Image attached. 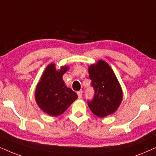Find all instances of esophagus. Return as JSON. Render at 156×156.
<instances>
[{"instance_id": "1", "label": "esophagus", "mask_w": 156, "mask_h": 156, "mask_svg": "<svg viewBox=\"0 0 156 156\" xmlns=\"http://www.w3.org/2000/svg\"><path fill=\"white\" fill-rule=\"evenodd\" d=\"M77 94H78V98H82V90H80V91H78V93H77Z\"/></svg>"}]
</instances>
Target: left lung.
I'll return each mask as SVG.
<instances>
[{"label":"left lung","instance_id":"obj_1","mask_svg":"<svg viewBox=\"0 0 156 156\" xmlns=\"http://www.w3.org/2000/svg\"><path fill=\"white\" fill-rule=\"evenodd\" d=\"M88 74L95 91L92 101H88L90 111L101 118L114 113L122 103L123 92L113 70L100 60L88 67Z\"/></svg>","mask_w":156,"mask_h":156}]
</instances>
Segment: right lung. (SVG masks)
<instances>
[{
	"label": "right lung",
	"mask_w": 156,
	"mask_h": 156,
	"mask_svg": "<svg viewBox=\"0 0 156 156\" xmlns=\"http://www.w3.org/2000/svg\"><path fill=\"white\" fill-rule=\"evenodd\" d=\"M69 70L68 66L56 69L55 63L45 68L35 89V100L39 109L52 117L60 115L76 101L78 95L67 87L62 76Z\"/></svg>",
	"instance_id": "obj_1"
}]
</instances>
